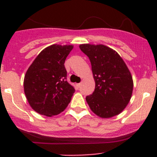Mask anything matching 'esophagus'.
<instances>
[{"label": "esophagus", "instance_id": "1", "mask_svg": "<svg viewBox=\"0 0 157 157\" xmlns=\"http://www.w3.org/2000/svg\"><path fill=\"white\" fill-rule=\"evenodd\" d=\"M80 85H81V83H78V84H76V86H77V88L78 89L80 87Z\"/></svg>", "mask_w": 157, "mask_h": 157}]
</instances>
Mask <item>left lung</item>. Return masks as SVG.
<instances>
[{
    "label": "left lung",
    "instance_id": "8db88e82",
    "mask_svg": "<svg viewBox=\"0 0 157 157\" xmlns=\"http://www.w3.org/2000/svg\"><path fill=\"white\" fill-rule=\"evenodd\" d=\"M79 48L90 60L95 81L94 93L86 98L93 112L101 118L119 115L133 92L132 76L121 56L104 45L82 44Z\"/></svg>",
    "mask_w": 157,
    "mask_h": 157
}]
</instances>
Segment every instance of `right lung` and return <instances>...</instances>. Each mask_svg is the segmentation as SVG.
Segmentation results:
<instances>
[{
    "label": "right lung",
    "instance_id": "1",
    "mask_svg": "<svg viewBox=\"0 0 157 157\" xmlns=\"http://www.w3.org/2000/svg\"><path fill=\"white\" fill-rule=\"evenodd\" d=\"M73 45H52L43 49L25 75L24 93L30 107L51 117L70 103L75 88L67 81L64 62Z\"/></svg>",
    "mask_w": 157,
    "mask_h": 157
}]
</instances>
